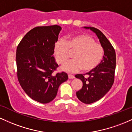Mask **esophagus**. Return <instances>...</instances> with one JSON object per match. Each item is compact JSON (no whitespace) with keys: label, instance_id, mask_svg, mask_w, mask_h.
<instances>
[{"label":"esophagus","instance_id":"esophagus-1","mask_svg":"<svg viewBox=\"0 0 132 132\" xmlns=\"http://www.w3.org/2000/svg\"><path fill=\"white\" fill-rule=\"evenodd\" d=\"M68 77H69V79H73V78H75V76L73 75H70V74H69Z\"/></svg>","mask_w":132,"mask_h":132}]
</instances>
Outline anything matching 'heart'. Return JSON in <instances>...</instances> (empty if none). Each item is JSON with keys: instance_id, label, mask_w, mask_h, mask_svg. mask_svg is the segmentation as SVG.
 I'll return each instance as SVG.
<instances>
[{"instance_id": "1", "label": "heart", "mask_w": 132, "mask_h": 132, "mask_svg": "<svg viewBox=\"0 0 132 132\" xmlns=\"http://www.w3.org/2000/svg\"><path fill=\"white\" fill-rule=\"evenodd\" d=\"M70 52H74L73 59L63 65L62 70L74 73L82 69L83 72H88L100 64L104 50L101 44L95 42L90 35L80 34L70 37L66 42L61 40L55 44L54 54L59 64L67 61Z\"/></svg>"}]
</instances>
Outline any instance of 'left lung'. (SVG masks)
<instances>
[{"mask_svg":"<svg viewBox=\"0 0 132 132\" xmlns=\"http://www.w3.org/2000/svg\"><path fill=\"white\" fill-rule=\"evenodd\" d=\"M96 34L103 47L104 55L100 64L86 74H77L75 77L83 82V86L76 95L78 100L86 104L101 99L113 85L116 67V54L112 44L100 30L92 27H84Z\"/></svg>","mask_w":132,"mask_h":132,"instance_id":"left-lung-1","label":"left lung"}]
</instances>
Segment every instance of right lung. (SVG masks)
I'll return each instance as SVG.
<instances>
[{
    "label": "right lung",
    "instance_id": "1",
    "mask_svg": "<svg viewBox=\"0 0 132 132\" xmlns=\"http://www.w3.org/2000/svg\"><path fill=\"white\" fill-rule=\"evenodd\" d=\"M61 29L57 25L36 27L26 34L17 46L18 80L27 95L40 103L52 101L59 86L68 79L65 72L54 73L59 65L52 55Z\"/></svg>",
    "mask_w": 132,
    "mask_h": 132
}]
</instances>
